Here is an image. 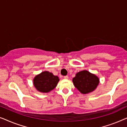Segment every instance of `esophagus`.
I'll use <instances>...</instances> for the list:
<instances>
[{"instance_id":"esophagus-1","label":"esophagus","mask_w":127,"mask_h":127,"mask_svg":"<svg viewBox=\"0 0 127 127\" xmlns=\"http://www.w3.org/2000/svg\"><path fill=\"white\" fill-rule=\"evenodd\" d=\"M64 79H68V76L67 75L64 76Z\"/></svg>"}]
</instances>
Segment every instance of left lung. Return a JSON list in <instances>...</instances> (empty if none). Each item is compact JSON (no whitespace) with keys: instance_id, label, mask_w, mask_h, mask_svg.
<instances>
[{"instance_id":"1","label":"left lung","mask_w":127,"mask_h":127,"mask_svg":"<svg viewBox=\"0 0 127 127\" xmlns=\"http://www.w3.org/2000/svg\"><path fill=\"white\" fill-rule=\"evenodd\" d=\"M75 87L82 94L91 93L97 88L99 79L95 75L86 70L78 72L72 79Z\"/></svg>"}]
</instances>
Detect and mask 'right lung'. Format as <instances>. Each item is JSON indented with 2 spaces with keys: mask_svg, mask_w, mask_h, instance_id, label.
Wrapping results in <instances>:
<instances>
[{
  "mask_svg": "<svg viewBox=\"0 0 127 127\" xmlns=\"http://www.w3.org/2000/svg\"><path fill=\"white\" fill-rule=\"evenodd\" d=\"M59 81L58 76L53 75L52 73L48 71H44L35 76L33 84L38 92L48 93L56 87Z\"/></svg>",
  "mask_w": 127,
  "mask_h": 127,
  "instance_id": "right-lung-1",
  "label": "right lung"
}]
</instances>
